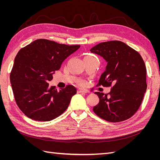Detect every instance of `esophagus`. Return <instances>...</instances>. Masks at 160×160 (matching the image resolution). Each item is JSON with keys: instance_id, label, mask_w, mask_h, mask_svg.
Masks as SVG:
<instances>
[{"instance_id": "obj_1", "label": "esophagus", "mask_w": 160, "mask_h": 160, "mask_svg": "<svg viewBox=\"0 0 160 160\" xmlns=\"http://www.w3.org/2000/svg\"><path fill=\"white\" fill-rule=\"evenodd\" d=\"M77 92L79 93H88V91H86L85 89H79L78 90H77Z\"/></svg>"}]
</instances>
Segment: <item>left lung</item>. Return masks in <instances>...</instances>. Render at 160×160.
<instances>
[{
  "label": "left lung",
  "instance_id": "obj_1",
  "mask_svg": "<svg viewBox=\"0 0 160 160\" xmlns=\"http://www.w3.org/2000/svg\"><path fill=\"white\" fill-rule=\"evenodd\" d=\"M108 62L97 86L112 87L108 94L95 92L99 103L93 110L109 122L125 121L138 110L147 89L146 67L139 53L119 41L101 42L91 48Z\"/></svg>",
  "mask_w": 160,
  "mask_h": 160
}]
</instances>
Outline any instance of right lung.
Listing matches in <instances>:
<instances>
[{"instance_id":"right-lung-1","label":"right lung","mask_w":160,"mask_h":160,"mask_svg":"<svg viewBox=\"0 0 160 160\" xmlns=\"http://www.w3.org/2000/svg\"><path fill=\"white\" fill-rule=\"evenodd\" d=\"M80 45H67L44 38L22 48L14 59L10 80L15 101L28 118L49 122L67 109L77 93L72 85L57 91L48 82L67 57Z\"/></svg>"}]
</instances>
